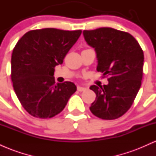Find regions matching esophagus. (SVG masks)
I'll return each instance as SVG.
<instances>
[{
	"label": "esophagus",
	"instance_id": "34e87169",
	"mask_svg": "<svg viewBox=\"0 0 156 156\" xmlns=\"http://www.w3.org/2000/svg\"><path fill=\"white\" fill-rule=\"evenodd\" d=\"M77 89H78V91H79V92H83V91H85L86 89H87V88L83 87H80V86H78Z\"/></svg>",
	"mask_w": 156,
	"mask_h": 156
}]
</instances>
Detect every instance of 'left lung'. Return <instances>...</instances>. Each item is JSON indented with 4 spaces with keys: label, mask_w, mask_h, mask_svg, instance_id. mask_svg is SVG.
<instances>
[{
    "label": "left lung",
    "mask_w": 156,
    "mask_h": 156,
    "mask_svg": "<svg viewBox=\"0 0 156 156\" xmlns=\"http://www.w3.org/2000/svg\"><path fill=\"white\" fill-rule=\"evenodd\" d=\"M83 34L96 52L97 70L108 76L107 85L90 87L96 98L89 109L101 119H117L130 108L141 87L142 49L131 34L114 28L84 30Z\"/></svg>",
    "instance_id": "left-lung-1"
}]
</instances>
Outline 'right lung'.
<instances>
[{"label":"right lung","mask_w":156,"mask_h":156,"mask_svg":"<svg viewBox=\"0 0 156 156\" xmlns=\"http://www.w3.org/2000/svg\"><path fill=\"white\" fill-rule=\"evenodd\" d=\"M81 32L32 30L16 44L11 61L14 90L23 108L33 117H53L62 112L76 92V86L72 82L55 84L53 75L55 67L63 63Z\"/></svg>","instance_id":"add662e5"}]
</instances>
